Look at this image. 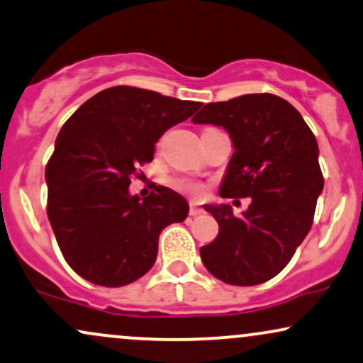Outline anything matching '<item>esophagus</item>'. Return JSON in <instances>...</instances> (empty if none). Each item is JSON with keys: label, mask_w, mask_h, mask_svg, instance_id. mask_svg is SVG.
Returning a JSON list of instances; mask_svg holds the SVG:
<instances>
[{"label": "esophagus", "mask_w": 363, "mask_h": 363, "mask_svg": "<svg viewBox=\"0 0 363 363\" xmlns=\"http://www.w3.org/2000/svg\"><path fill=\"white\" fill-rule=\"evenodd\" d=\"M203 212V208H200L199 205H195V203H190V210H189V213L191 217H195V216H200V213Z\"/></svg>", "instance_id": "1"}]
</instances>
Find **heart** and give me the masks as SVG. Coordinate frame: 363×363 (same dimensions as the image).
I'll use <instances>...</instances> for the list:
<instances>
[{"instance_id":"heart-1","label":"heart","mask_w":363,"mask_h":363,"mask_svg":"<svg viewBox=\"0 0 363 363\" xmlns=\"http://www.w3.org/2000/svg\"><path fill=\"white\" fill-rule=\"evenodd\" d=\"M169 183H172V186H174L177 190L185 191V194H190L191 196H195V199H200V196H203V194H205L203 183L190 180V178L177 177V178H173Z\"/></svg>"}]
</instances>
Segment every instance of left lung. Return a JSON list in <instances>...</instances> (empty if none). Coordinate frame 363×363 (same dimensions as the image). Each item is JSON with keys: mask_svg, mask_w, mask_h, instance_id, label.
<instances>
[{"mask_svg": "<svg viewBox=\"0 0 363 363\" xmlns=\"http://www.w3.org/2000/svg\"><path fill=\"white\" fill-rule=\"evenodd\" d=\"M191 121L222 126L234 143L220 196L252 199L242 217L229 205H205L218 235L200 249L203 266L227 284L266 283L288 266L313 225L323 190L315 134L274 94L210 102Z\"/></svg>", "mask_w": 363, "mask_h": 363, "instance_id": "obj_1", "label": "left lung"}]
</instances>
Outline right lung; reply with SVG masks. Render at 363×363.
<instances>
[{"instance_id":"right-lung-1","label":"right lung","mask_w":363,"mask_h":363,"mask_svg":"<svg viewBox=\"0 0 363 363\" xmlns=\"http://www.w3.org/2000/svg\"><path fill=\"white\" fill-rule=\"evenodd\" d=\"M200 106L116 86L65 121L45 168L47 216L62 256L80 277L119 288L153 267L161 230L185 220L189 203L161 185L145 199L128 189L136 168L153 160L161 134Z\"/></svg>"}]
</instances>
